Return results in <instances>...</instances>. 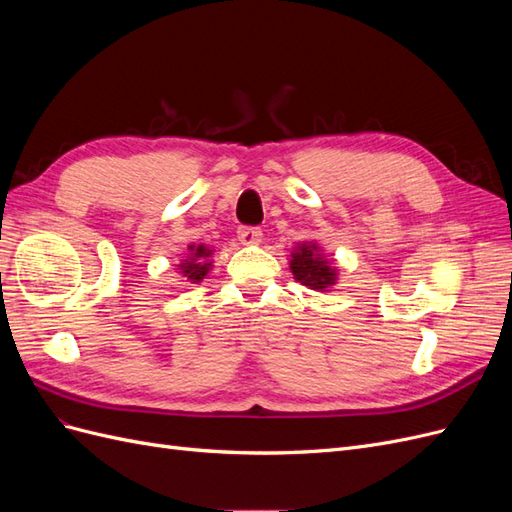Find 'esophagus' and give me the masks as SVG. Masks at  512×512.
I'll return each mask as SVG.
<instances>
[{
    "label": "esophagus",
    "instance_id": "esophagus-1",
    "mask_svg": "<svg viewBox=\"0 0 512 512\" xmlns=\"http://www.w3.org/2000/svg\"><path fill=\"white\" fill-rule=\"evenodd\" d=\"M237 235H239L241 243L250 245V243H258L262 239V230L258 226H239Z\"/></svg>",
    "mask_w": 512,
    "mask_h": 512
}]
</instances>
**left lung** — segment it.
<instances>
[{
	"label": "left lung",
	"instance_id": "left-lung-1",
	"mask_svg": "<svg viewBox=\"0 0 512 512\" xmlns=\"http://www.w3.org/2000/svg\"><path fill=\"white\" fill-rule=\"evenodd\" d=\"M290 269L301 284L312 286L314 290H324L335 284V269L316 254L314 245H301V250L292 254Z\"/></svg>",
	"mask_w": 512,
	"mask_h": 512
}]
</instances>
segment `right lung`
Instances as JSON below:
<instances>
[{
    "instance_id": "right-lung-1",
    "label": "right lung",
    "mask_w": 512,
    "mask_h": 512,
    "mask_svg": "<svg viewBox=\"0 0 512 512\" xmlns=\"http://www.w3.org/2000/svg\"><path fill=\"white\" fill-rule=\"evenodd\" d=\"M209 256V250H205L203 245L200 247H196L194 250V254H192V258H188L181 265V273L188 277L190 282H200L203 280V277L207 275V267H209V262H205V258Z\"/></svg>"
}]
</instances>
